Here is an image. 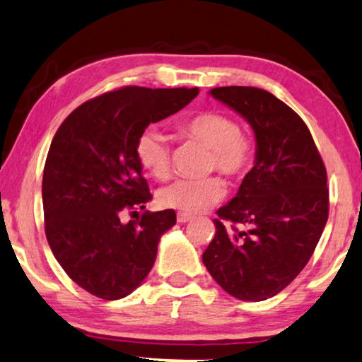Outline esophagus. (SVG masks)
<instances>
[{"mask_svg": "<svg viewBox=\"0 0 362 362\" xmlns=\"http://www.w3.org/2000/svg\"><path fill=\"white\" fill-rule=\"evenodd\" d=\"M189 220H191V216H187V214H182V212L177 214V222L180 223H186L189 222Z\"/></svg>", "mask_w": 362, "mask_h": 362, "instance_id": "obj_1", "label": "esophagus"}]
</instances>
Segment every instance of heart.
<instances>
[{
  "label": "heart",
  "instance_id": "b5f03b06",
  "mask_svg": "<svg viewBox=\"0 0 362 362\" xmlns=\"http://www.w3.org/2000/svg\"><path fill=\"white\" fill-rule=\"evenodd\" d=\"M182 137L211 148L207 170L242 177L255 163V140L240 130L238 124L222 111H201L177 124ZM142 168L155 180L166 181L171 176V150L168 140L156 130H146L135 145ZM225 187L216 176L204 180H177L161 189L158 201L163 207L185 214H196L211 207L223 197Z\"/></svg>",
  "mask_w": 362,
  "mask_h": 362
}]
</instances>
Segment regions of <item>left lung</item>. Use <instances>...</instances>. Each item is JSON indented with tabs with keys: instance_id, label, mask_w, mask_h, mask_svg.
Segmentation results:
<instances>
[{
	"instance_id": "1",
	"label": "left lung",
	"mask_w": 362,
	"mask_h": 362,
	"mask_svg": "<svg viewBox=\"0 0 362 362\" xmlns=\"http://www.w3.org/2000/svg\"><path fill=\"white\" fill-rule=\"evenodd\" d=\"M211 94L251 125L256 158L237 196L217 211L216 237L202 261L230 296L266 300L286 289L315 251L328 220L327 170L305 122L274 94L251 86Z\"/></svg>"
}]
</instances>
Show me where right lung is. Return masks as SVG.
<instances>
[{
  "instance_id": "add662e5",
  "label": "right lung",
  "mask_w": 362,
  "mask_h": 362,
  "mask_svg": "<svg viewBox=\"0 0 362 362\" xmlns=\"http://www.w3.org/2000/svg\"><path fill=\"white\" fill-rule=\"evenodd\" d=\"M197 93L124 86L83 103L57 130L42 180L47 242L90 294L117 300L148 276L176 212L120 220L151 199L135 145L151 122L181 111Z\"/></svg>"
}]
</instances>
